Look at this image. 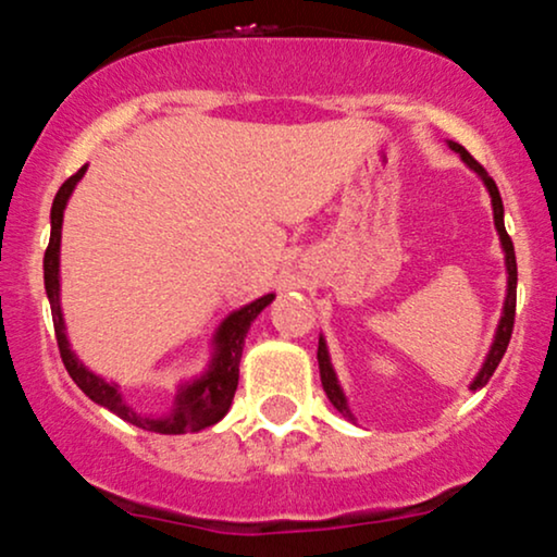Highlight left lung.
<instances>
[{"mask_svg": "<svg viewBox=\"0 0 557 557\" xmlns=\"http://www.w3.org/2000/svg\"><path fill=\"white\" fill-rule=\"evenodd\" d=\"M449 148L455 152H460L462 161L468 163L470 169L475 171V174L484 180V185L488 189V195H492V209H494V227L499 232V243H503V250H505V267H507V296H505V309H503V320H499L497 325V335H494V344L488 348L486 354V362L484 368H481L479 375H475V381L470 383V391L475 388H484L488 383V377L494 375V370H497V364L503 362L505 351H507V344H510V335H512V322H516V288H518V267H516V248H512V240L510 235H507L505 230V219H503V198H499V189L494 185L492 176L486 174V169L481 166L479 161H475L470 152L462 148V145L457 143H449ZM317 362H320V377H322V388H325L330 405L338 409L344 418H351V412H348L346 407V396L344 391L338 386V377H335V370L333 364H330V357H327V346L325 341L320 338V346H317Z\"/></svg>", "mask_w": 557, "mask_h": 557, "instance_id": "left-lung-1", "label": "left lung"}]
</instances>
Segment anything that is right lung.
<instances>
[{
	"instance_id": "1",
	"label": "right lung",
	"mask_w": 557,
	"mask_h": 557,
	"mask_svg": "<svg viewBox=\"0 0 557 557\" xmlns=\"http://www.w3.org/2000/svg\"><path fill=\"white\" fill-rule=\"evenodd\" d=\"M87 166H82L76 174L69 176L63 182V187L58 189L52 200V232H50V246L45 250V288L47 298H50L52 307V322H54V338H58L60 357H63L65 370L73 377L78 388L89 396L95 405L110 409V412L119 414L126 423L143 428V431L152 433H195L203 431L227 414L232 405V396L237 391V377H240V357H243V344H246V333L250 322L261 314V309L269 307L274 298V293L256 298L248 307L232 311L227 320L222 322V327L216 330V338H213V359L209 370L203 372L195 381L180 386L174 396V405L169 412L161 414H143L137 409L129 407L121 396V391L115 383L102 381L100 375L84 368L76 359V354L71 351L69 335H65V322L63 311H60V230H63V211L69 203L73 187L78 185V180L84 176Z\"/></svg>"
}]
</instances>
